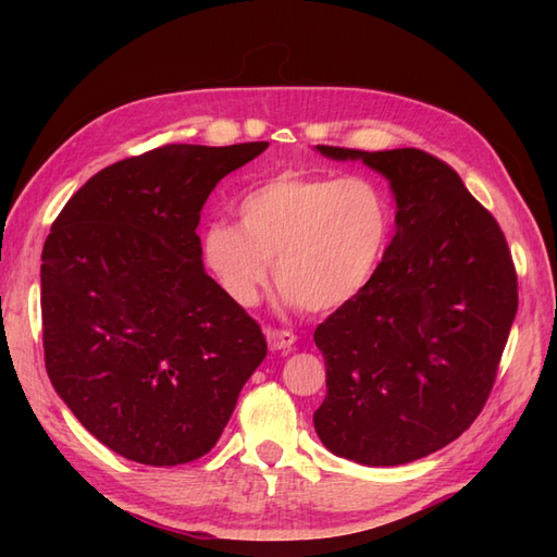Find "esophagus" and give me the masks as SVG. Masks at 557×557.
<instances>
[{
  "instance_id": "1",
  "label": "esophagus",
  "mask_w": 557,
  "mask_h": 557,
  "mask_svg": "<svg viewBox=\"0 0 557 557\" xmlns=\"http://www.w3.org/2000/svg\"><path fill=\"white\" fill-rule=\"evenodd\" d=\"M265 337L272 351H287L294 347V342H297V335L289 333V330H275V327H268Z\"/></svg>"
}]
</instances>
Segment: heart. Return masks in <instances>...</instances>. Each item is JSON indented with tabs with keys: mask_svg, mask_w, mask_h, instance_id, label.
Returning <instances> with one entry per match:
<instances>
[{
	"mask_svg": "<svg viewBox=\"0 0 557 557\" xmlns=\"http://www.w3.org/2000/svg\"><path fill=\"white\" fill-rule=\"evenodd\" d=\"M393 236V206L371 180L285 172L242 198L239 224H208L200 248L236 304L260 299L275 263L277 287L299 309L333 313L373 285Z\"/></svg>",
	"mask_w": 557,
	"mask_h": 557,
	"instance_id": "1",
	"label": "heart"
}]
</instances>
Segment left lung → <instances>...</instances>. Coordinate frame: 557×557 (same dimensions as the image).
I'll return each instance as SVG.
<instances>
[{"label":"left lung","mask_w":557,"mask_h":557,"mask_svg":"<svg viewBox=\"0 0 557 557\" xmlns=\"http://www.w3.org/2000/svg\"><path fill=\"white\" fill-rule=\"evenodd\" d=\"M315 150L383 174L397 206L373 285L313 333L327 385L315 433L359 465H407L453 443L486 405L517 313L510 248L459 174L429 152Z\"/></svg>","instance_id":"8db88e82"}]
</instances>
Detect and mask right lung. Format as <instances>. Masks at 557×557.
I'll return each mask as SVG.
<instances>
[{"label":"right lung","mask_w":557,"mask_h":557,"mask_svg":"<svg viewBox=\"0 0 557 557\" xmlns=\"http://www.w3.org/2000/svg\"><path fill=\"white\" fill-rule=\"evenodd\" d=\"M268 148L172 144L104 168L42 248L45 369L83 429L138 465L210 453L265 359L258 323L203 268L212 188Z\"/></svg>","instance_id":"1"}]
</instances>
